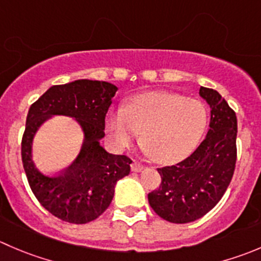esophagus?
I'll return each mask as SVG.
<instances>
[{
    "instance_id": "1",
    "label": "esophagus",
    "mask_w": 261,
    "mask_h": 261,
    "mask_svg": "<svg viewBox=\"0 0 261 261\" xmlns=\"http://www.w3.org/2000/svg\"><path fill=\"white\" fill-rule=\"evenodd\" d=\"M144 169V166H141L140 163H138V162H134L133 164H131V171L133 172H141Z\"/></svg>"
}]
</instances>
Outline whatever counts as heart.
<instances>
[{"label":"heart","mask_w":261,"mask_h":261,"mask_svg":"<svg viewBox=\"0 0 261 261\" xmlns=\"http://www.w3.org/2000/svg\"><path fill=\"white\" fill-rule=\"evenodd\" d=\"M206 121V110L199 100L172 93H150L136 97L126 110L112 111L106 130L118 150L127 148L141 133L146 153L158 163L172 164L196 149Z\"/></svg>","instance_id":"b5f03b06"}]
</instances>
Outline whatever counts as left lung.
Returning <instances> with one entry per match:
<instances>
[{
	"instance_id": "1",
	"label": "left lung",
	"mask_w": 261,
	"mask_h": 261,
	"mask_svg": "<svg viewBox=\"0 0 261 261\" xmlns=\"http://www.w3.org/2000/svg\"><path fill=\"white\" fill-rule=\"evenodd\" d=\"M211 107V123L203 143L176 166L158 168L159 189L148 195L153 211L172 223H189L205 216L226 192L237 158L236 113L217 90L200 87Z\"/></svg>"
}]
</instances>
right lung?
<instances>
[{
    "label": "right lung",
    "mask_w": 261,
    "mask_h": 261,
    "mask_svg": "<svg viewBox=\"0 0 261 261\" xmlns=\"http://www.w3.org/2000/svg\"><path fill=\"white\" fill-rule=\"evenodd\" d=\"M117 89L107 82L80 79L53 85L30 106L21 143L25 173L38 201L62 221L84 224L97 219L110 206L118 179L130 173V158L108 153L100 145L106 115ZM53 115L75 119L83 131V144L66 171L49 176L32 161V141Z\"/></svg>",
    "instance_id": "1"
}]
</instances>
